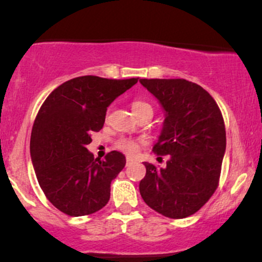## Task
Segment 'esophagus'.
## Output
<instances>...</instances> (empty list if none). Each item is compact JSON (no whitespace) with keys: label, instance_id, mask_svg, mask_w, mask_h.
<instances>
[{"label":"esophagus","instance_id":"1","mask_svg":"<svg viewBox=\"0 0 262 262\" xmlns=\"http://www.w3.org/2000/svg\"><path fill=\"white\" fill-rule=\"evenodd\" d=\"M133 162H134L133 159H127V162H125V164H127V166H129V165H132Z\"/></svg>","mask_w":262,"mask_h":262}]
</instances>
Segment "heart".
<instances>
[{
    "mask_svg": "<svg viewBox=\"0 0 262 262\" xmlns=\"http://www.w3.org/2000/svg\"><path fill=\"white\" fill-rule=\"evenodd\" d=\"M148 108L151 110L150 104L143 101H134L133 103H132V111H133L134 114L139 113L144 110H148ZM116 148L121 150V151L124 152V154L133 156L137 154L138 150L140 148V141L130 139V138L123 137V138H119V139L116 141Z\"/></svg>",
    "mask_w": 262,
    "mask_h": 262,
    "instance_id": "obj_1",
    "label": "heart"
}]
</instances>
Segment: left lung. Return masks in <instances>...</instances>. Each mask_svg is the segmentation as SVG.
Returning a JSON list of instances; mask_svg holds the SVG:
<instances>
[{
    "label": "left lung",
    "mask_w": 262,
    "mask_h": 262,
    "mask_svg": "<svg viewBox=\"0 0 262 262\" xmlns=\"http://www.w3.org/2000/svg\"><path fill=\"white\" fill-rule=\"evenodd\" d=\"M165 112L152 148L169 155L166 167L145 162L139 183L144 202L172 219L194 214L218 187L227 138L223 116L206 90L183 79H140Z\"/></svg>",
    "instance_id": "1"
}]
</instances>
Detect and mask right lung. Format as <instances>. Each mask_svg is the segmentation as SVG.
Masks as SVG:
<instances>
[{
  "mask_svg": "<svg viewBox=\"0 0 262 262\" xmlns=\"http://www.w3.org/2000/svg\"><path fill=\"white\" fill-rule=\"evenodd\" d=\"M137 82L80 76L56 87L41 104L31 135L33 167L45 196L65 214H92L110 201L125 156L114 150L100 160L86 146L103 127L107 107Z\"/></svg>",
  "mask_w": 262,
  "mask_h": 262,
  "instance_id": "right-lung-1",
  "label": "right lung"
}]
</instances>
